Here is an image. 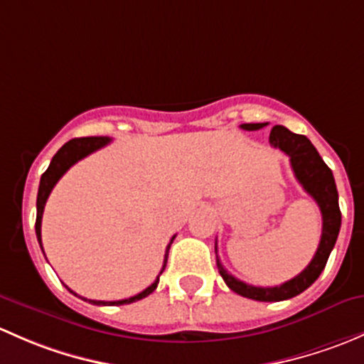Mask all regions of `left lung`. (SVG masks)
Segmentation results:
<instances>
[{"label": "left lung", "mask_w": 364, "mask_h": 364, "mask_svg": "<svg viewBox=\"0 0 364 364\" xmlns=\"http://www.w3.org/2000/svg\"><path fill=\"white\" fill-rule=\"evenodd\" d=\"M264 126H268V122L242 124L240 127L245 131H257ZM269 145L280 149L284 154L289 156L291 168H293L298 182L319 205L322 213V235L316 256L299 275L275 287H256L242 282L224 269L219 257H217V268H219V273L226 286L237 294L256 299V301H284V299L294 298V296L309 289L319 279L322 269L328 263L329 254L335 247L336 238H338L340 226H342V213H340L338 191H336L331 170L322 161L317 149L314 147L312 141L305 134H296L284 126H273L272 133H269Z\"/></svg>", "instance_id": "left-lung-1"}]
</instances>
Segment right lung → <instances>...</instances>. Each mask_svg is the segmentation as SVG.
Returning <instances> with one entry per match:
<instances>
[{
  "instance_id": "add662e5",
  "label": "right lung",
  "mask_w": 364,
  "mask_h": 364,
  "mask_svg": "<svg viewBox=\"0 0 364 364\" xmlns=\"http://www.w3.org/2000/svg\"><path fill=\"white\" fill-rule=\"evenodd\" d=\"M107 144H110V138L108 136L73 138V140H70L68 144L63 145V147L55 152V156L52 157L50 164H48V168L45 170L42 178H40L38 198H36V226H35V230H36V238H38L40 247H42V215H43V208H45V203H47L48 194L52 193V189H54V186L58 183L59 178H61L63 175H65L66 171H68L70 168L77 163V161L84 159L85 156L92 154V152L98 151V149H101V147H105ZM173 240H175V237H171L170 243H168L166 252H164L163 268H161L159 275L164 272V268H166L168 250H170ZM42 250H43V247H42ZM159 275H157V279L147 287V289L141 291V293H138L136 296H131V298H127V299H119V301H96V299H89V303H92V305H110L112 306V305H127V303L138 301V299H141V298H145V296L154 293L157 284H159ZM68 291L70 293H73L71 289H68ZM82 299H85V298H82ZM85 301H87V299H85Z\"/></svg>"
}]
</instances>
